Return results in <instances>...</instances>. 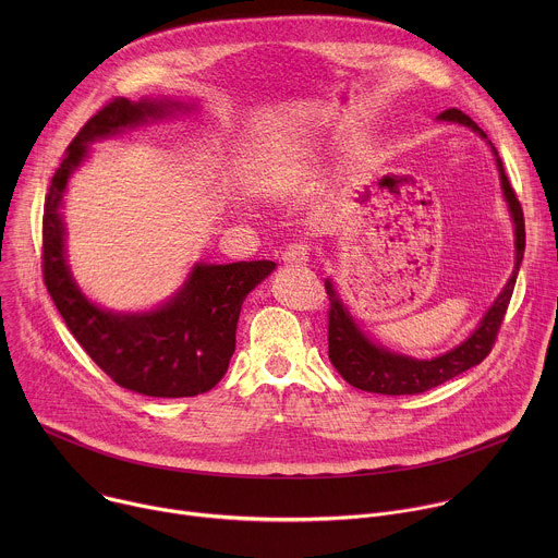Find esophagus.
Returning a JSON list of instances; mask_svg holds the SVG:
<instances>
[{"instance_id": "34e87169", "label": "esophagus", "mask_w": 558, "mask_h": 558, "mask_svg": "<svg viewBox=\"0 0 558 558\" xmlns=\"http://www.w3.org/2000/svg\"><path fill=\"white\" fill-rule=\"evenodd\" d=\"M282 260H284V265H291V267L306 265V263H308V247L302 245V243H291V245L284 250Z\"/></svg>"}]
</instances>
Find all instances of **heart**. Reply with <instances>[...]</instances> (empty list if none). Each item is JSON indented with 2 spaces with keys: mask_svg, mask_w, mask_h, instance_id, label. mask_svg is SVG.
I'll return each instance as SVG.
<instances>
[{
  "mask_svg": "<svg viewBox=\"0 0 558 558\" xmlns=\"http://www.w3.org/2000/svg\"><path fill=\"white\" fill-rule=\"evenodd\" d=\"M306 177V166L293 151H274L256 168L254 187L271 198L291 194Z\"/></svg>",
  "mask_w": 558,
  "mask_h": 558,
  "instance_id": "b5f03b06",
  "label": "heart"
}]
</instances>
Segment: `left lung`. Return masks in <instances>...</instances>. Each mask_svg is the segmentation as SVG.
<instances>
[{"instance_id": "left-lung-1", "label": "left lung", "mask_w": 558, "mask_h": 558, "mask_svg": "<svg viewBox=\"0 0 558 558\" xmlns=\"http://www.w3.org/2000/svg\"><path fill=\"white\" fill-rule=\"evenodd\" d=\"M439 121L448 123H459L465 128H472L482 138H486V132L476 125L468 114H463L457 108H450L437 117ZM493 147V143H490ZM495 158H497V168H499V179H501V190L508 201V209L514 222V271L495 300V304L488 308L484 315V320L480 323L470 338L454 347L452 351L433 357V360H415L409 355L400 353H390L388 349L375 344L364 336V331L355 325L353 315L347 311L344 302L340 300L338 291L333 289L331 280L325 282L327 295H329V360L336 366V371L355 388L366 390V392H379V395H417L424 390H430L463 371L482 364L486 355L493 351L497 333L501 329V323L506 317L519 265L523 260V250H525V222H523V209L521 203L504 172V163L493 147Z\"/></svg>"}]
</instances>
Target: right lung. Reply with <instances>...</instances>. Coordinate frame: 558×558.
Segmentation results:
<instances>
[{
    "mask_svg": "<svg viewBox=\"0 0 558 558\" xmlns=\"http://www.w3.org/2000/svg\"><path fill=\"white\" fill-rule=\"evenodd\" d=\"M181 108L170 99L106 104L68 145L44 205V282L65 327L112 381L149 397H194L222 379L243 300L276 269L271 260L201 263L172 300L147 313L101 308L72 280L59 207L70 174L88 156V143Z\"/></svg>",
    "mask_w": 558,
    "mask_h": 558,
    "instance_id": "obj_1",
    "label": "right lung"
}]
</instances>
